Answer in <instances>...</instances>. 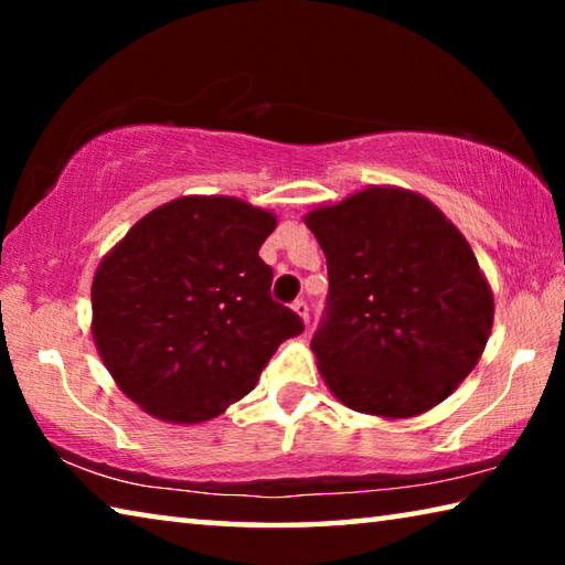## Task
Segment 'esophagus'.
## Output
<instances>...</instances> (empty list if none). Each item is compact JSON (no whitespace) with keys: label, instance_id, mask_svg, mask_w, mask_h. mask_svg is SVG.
Returning a JSON list of instances; mask_svg holds the SVG:
<instances>
[{"label":"esophagus","instance_id":"obj_1","mask_svg":"<svg viewBox=\"0 0 565 565\" xmlns=\"http://www.w3.org/2000/svg\"><path fill=\"white\" fill-rule=\"evenodd\" d=\"M291 309L296 311V317H299L303 323H309V306H306V301H294Z\"/></svg>","mask_w":565,"mask_h":565}]
</instances>
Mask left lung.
Instances as JSON below:
<instances>
[{"instance_id": "left-lung-1", "label": "left lung", "mask_w": 565, "mask_h": 565, "mask_svg": "<svg viewBox=\"0 0 565 565\" xmlns=\"http://www.w3.org/2000/svg\"><path fill=\"white\" fill-rule=\"evenodd\" d=\"M303 224L329 266V313L311 341L343 406L386 420L441 404L493 327V291L471 244L424 194L366 186Z\"/></svg>"}]
</instances>
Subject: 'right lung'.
<instances>
[{
    "mask_svg": "<svg viewBox=\"0 0 565 565\" xmlns=\"http://www.w3.org/2000/svg\"><path fill=\"white\" fill-rule=\"evenodd\" d=\"M276 214L189 194L141 216L94 271L92 337L114 384L167 424H204L256 386L303 331L271 301L259 248Z\"/></svg>",
    "mask_w": 565,
    "mask_h": 565,
    "instance_id": "add662e5",
    "label": "right lung"
}]
</instances>
